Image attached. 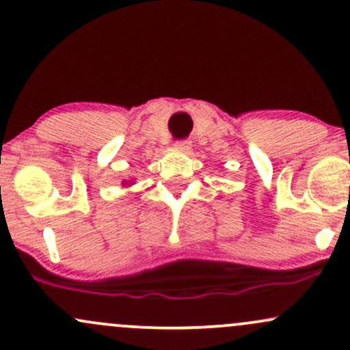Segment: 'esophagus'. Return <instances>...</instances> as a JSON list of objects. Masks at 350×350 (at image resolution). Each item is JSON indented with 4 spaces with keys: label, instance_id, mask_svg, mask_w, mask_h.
Wrapping results in <instances>:
<instances>
[{
    "label": "esophagus",
    "instance_id": "obj_1",
    "mask_svg": "<svg viewBox=\"0 0 350 350\" xmlns=\"http://www.w3.org/2000/svg\"><path fill=\"white\" fill-rule=\"evenodd\" d=\"M176 148L180 151H189L191 150V142H189V139H178V142H176Z\"/></svg>",
    "mask_w": 350,
    "mask_h": 350
}]
</instances>
